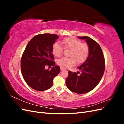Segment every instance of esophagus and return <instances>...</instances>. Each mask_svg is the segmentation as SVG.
<instances>
[{
    "label": "esophagus",
    "mask_w": 124,
    "mask_h": 124,
    "mask_svg": "<svg viewBox=\"0 0 124 124\" xmlns=\"http://www.w3.org/2000/svg\"><path fill=\"white\" fill-rule=\"evenodd\" d=\"M64 69H63V68H62V67H61V71H63V70H64Z\"/></svg>",
    "instance_id": "obj_1"
}]
</instances>
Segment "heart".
I'll return each instance as SVG.
<instances>
[{"mask_svg":"<svg viewBox=\"0 0 124 124\" xmlns=\"http://www.w3.org/2000/svg\"><path fill=\"white\" fill-rule=\"evenodd\" d=\"M62 44L65 48H71L70 56L71 57H62L57 61L58 65L63 68H68L74 66L77 61L79 62H84L89 54L88 45L74 37H68L63 39ZM63 46L59 42H55L52 46V53L56 56L59 57L63 53Z\"/></svg>","mask_w":124,"mask_h":124,"instance_id":"1","label":"heart"}]
</instances>
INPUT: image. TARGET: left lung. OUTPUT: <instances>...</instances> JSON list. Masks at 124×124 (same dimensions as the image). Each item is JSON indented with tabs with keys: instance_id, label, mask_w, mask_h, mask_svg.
I'll return each mask as SVG.
<instances>
[{
	"instance_id": "8db88e82",
	"label": "left lung",
	"mask_w": 124,
	"mask_h": 124,
	"mask_svg": "<svg viewBox=\"0 0 124 124\" xmlns=\"http://www.w3.org/2000/svg\"><path fill=\"white\" fill-rule=\"evenodd\" d=\"M85 40L89 47V54L86 61L78 67L79 71L72 72L66 80L68 88L78 94L87 93L95 88L102 78L105 69V61L103 52L99 44L87 36L78 37Z\"/></svg>"
}]
</instances>
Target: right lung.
I'll return each instance as SVG.
<instances>
[{
  "label": "right lung",
  "instance_id": "1",
  "mask_svg": "<svg viewBox=\"0 0 124 124\" xmlns=\"http://www.w3.org/2000/svg\"><path fill=\"white\" fill-rule=\"evenodd\" d=\"M58 38L56 35L44 33L35 36L30 40L22 55L21 69L26 83L32 89L46 91L53 85L55 77L61 68L55 65L52 46ZM46 65L53 66L50 70Z\"/></svg>",
  "mask_w": 124,
  "mask_h": 124
}]
</instances>
